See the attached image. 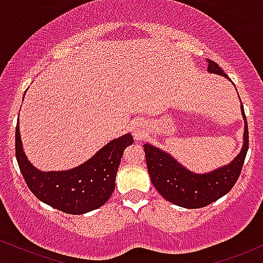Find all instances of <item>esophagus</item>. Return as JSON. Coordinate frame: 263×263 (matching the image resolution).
<instances>
[{"mask_svg": "<svg viewBox=\"0 0 263 263\" xmlns=\"http://www.w3.org/2000/svg\"><path fill=\"white\" fill-rule=\"evenodd\" d=\"M133 134H134L135 139H141L144 137V133H145V126L141 122H135L133 124Z\"/></svg>", "mask_w": 263, "mask_h": 263, "instance_id": "esophagus-1", "label": "esophagus"}]
</instances>
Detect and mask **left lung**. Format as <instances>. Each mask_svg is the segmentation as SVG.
I'll list each match as a JSON object with an SVG mask.
<instances>
[{
    "label": "left lung",
    "instance_id": "1",
    "mask_svg": "<svg viewBox=\"0 0 263 263\" xmlns=\"http://www.w3.org/2000/svg\"><path fill=\"white\" fill-rule=\"evenodd\" d=\"M209 73L229 78L216 62L208 60ZM245 120L243 145L230 164L206 174H195L178 163L169 153L144 144V152L150 180L156 190L167 201L185 209H199L210 205L226 195L237 181L249 150V128L241 103Z\"/></svg>",
    "mask_w": 263,
    "mask_h": 263
}]
</instances>
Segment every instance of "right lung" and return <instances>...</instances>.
<instances>
[{"label":"right lung","instance_id":"1","mask_svg":"<svg viewBox=\"0 0 263 263\" xmlns=\"http://www.w3.org/2000/svg\"><path fill=\"white\" fill-rule=\"evenodd\" d=\"M132 134L109 141L93 158L74 169L41 171L28 161L16 126V159L29 190L38 200L70 215H82L108 201L116 187V176L124 150L132 145Z\"/></svg>","mask_w":263,"mask_h":263}]
</instances>
